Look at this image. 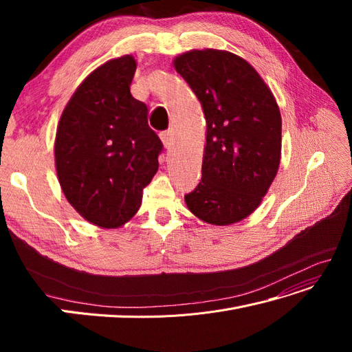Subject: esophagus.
I'll use <instances>...</instances> for the list:
<instances>
[{
	"mask_svg": "<svg viewBox=\"0 0 352 352\" xmlns=\"http://www.w3.org/2000/svg\"><path fill=\"white\" fill-rule=\"evenodd\" d=\"M160 138H162V141H163V144H164V146L168 148L173 145V136H172V132H163V133H160Z\"/></svg>",
	"mask_w": 352,
	"mask_h": 352,
	"instance_id": "1",
	"label": "esophagus"
}]
</instances>
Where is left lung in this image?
I'll list each match as a JSON object with an SVG mask.
<instances>
[{
	"label": "left lung",
	"instance_id": "obj_1",
	"mask_svg": "<svg viewBox=\"0 0 352 352\" xmlns=\"http://www.w3.org/2000/svg\"><path fill=\"white\" fill-rule=\"evenodd\" d=\"M175 69L197 95L207 138L198 186L185 195L202 221L226 226L260 206L278 173L282 119L272 91L248 61L220 50H192Z\"/></svg>",
	"mask_w": 352,
	"mask_h": 352
}]
</instances>
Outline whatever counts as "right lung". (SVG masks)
<instances>
[{
    "label": "right lung",
    "instance_id": "obj_1",
    "mask_svg": "<svg viewBox=\"0 0 352 352\" xmlns=\"http://www.w3.org/2000/svg\"><path fill=\"white\" fill-rule=\"evenodd\" d=\"M132 56L95 69L72 95L57 127L56 170L72 207L104 229L129 221L158 170L163 142L131 94Z\"/></svg>",
    "mask_w": 352,
    "mask_h": 352
}]
</instances>
